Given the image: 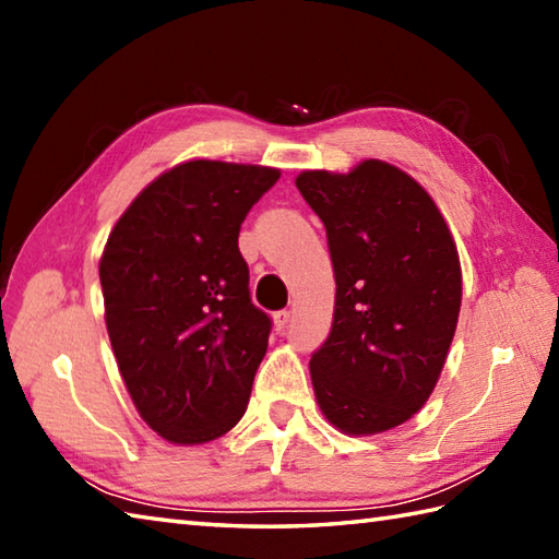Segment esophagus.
I'll list each match as a JSON object with an SVG mask.
<instances>
[{
    "mask_svg": "<svg viewBox=\"0 0 559 559\" xmlns=\"http://www.w3.org/2000/svg\"><path fill=\"white\" fill-rule=\"evenodd\" d=\"M290 322V310H278L273 314V324H276V331H283Z\"/></svg>",
    "mask_w": 559,
    "mask_h": 559,
    "instance_id": "34e87169",
    "label": "esophagus"
}]
</instances>
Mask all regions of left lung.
Returning a JSON list of instances; mask_svg holds the SVG:
<instances>
[{"label": "left lung", "mask_w": 559, "mask_h": 559, "mask_svg": "<svg viewBox=\"0 0 559 559\" xmlns=\"http://www.w3.org/2000/svg\"><path fill=\"white\" fill-rule=\"evenodd\" d=\"M326 228L334 322L312 353L317 403L346 435H377L423 408L461 310L456 245L411 175L365 160L348 175H298Z\"/></svg>", "instance_id": "left-lung-1"}]
</instances>
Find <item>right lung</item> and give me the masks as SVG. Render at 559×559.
Wrapping results in <instances>:
<instances>
[{"label":"right lung","instance_id":"right-lung-1","mask_svg":"<svg viewBox=\"0 0 559 559\" xmlns=\"http://www.w3.org/2000/svg\"><path fill=\"white\" fill-rule=\"evenodd\" d=\"M278 177L261 165H175L105 245L100 286L117 367L141 418L168 442H209L245 415L271 317L249 298L237 237Z\"/></svg>","mask_w":559,"mask_h":559}]
</instances>
